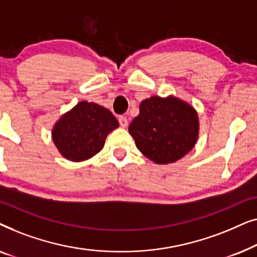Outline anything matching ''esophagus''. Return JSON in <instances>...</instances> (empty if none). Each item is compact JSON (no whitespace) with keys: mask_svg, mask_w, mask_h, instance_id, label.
I'll list each match as a JSON object with an SVG mask.
<instances>
[{"mask_svg":"<svg viewBox=\"0 0 257 257\" xmlns=\"http://www.w3.org/2000/svg\"><path fill=\"white\" fill-rule=\"evenodd\" d=\"M118 120H119V124H120L121 127H126V126L128 125L127 119H126L125 117H122V115H120V117L118 118Z\"/></svg>","mask_w":257,"mask_h":257,"instance_id":"1","label":"esophagus"}]
</instances>
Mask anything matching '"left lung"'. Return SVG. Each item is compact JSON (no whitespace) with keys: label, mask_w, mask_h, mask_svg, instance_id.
Wrapping results in <instances>:
<instances>
[{"label":"left lung","mask_w":257,"mask_h":257,"mask_svg":"<svg viewBox=\"0 0 257 257\" xmlns=\"http://www.w3.org/2000/svg\"><path fill=\"white\" fill-rule=\"evenodd\" d=\"M128 132L144 156L156 164H172L194 147L198 113L173 96L151 97L142 101L139 115L130 124Z\"/></svg>","instance_id":"obj_1"}]
</instances>
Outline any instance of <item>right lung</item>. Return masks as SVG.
Listing matches in <instances>:
<instances>
[{
  "mask_svg": "<svg viewBox=\"0 0 257 257\" xmlns=\"http://www.w3.org/2000/svg\"><path fill=\"white\" fill-rule=\"evenodd\" d=\"M118 126L110 110L96 103L80 101L56 122L52 140L66 159L83 161L99 152L108 133Z\"/></svg>",
  "mask_w": 257,
  "mask_h": 257,
  "instance_id": "1",
  "label": "right lung"
}]
</instances>
